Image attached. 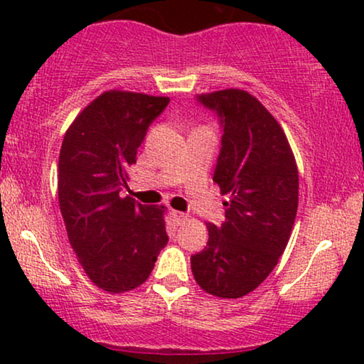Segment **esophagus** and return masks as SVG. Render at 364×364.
Segmentation results:
<instances>
[{"instance_id": "obj_1", "label": "esophagus", "mask_w": 364, "mask_h": 364, "mask_svg": "<svg viewBox=\"0 0 364 364\" xmlns=\"http://www.w3.org/2000/svg\"><path fill=\"white\" fill-rule=\"evenodd\" d=\"M172 220L176 222L177 225H182V223H186V222H187V213L173 210V212H172Z\"/></svg>"}]
</instances>
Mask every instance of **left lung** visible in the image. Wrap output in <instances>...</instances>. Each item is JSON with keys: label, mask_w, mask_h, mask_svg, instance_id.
<instances>
[{"label": "left lung", "mask_w": 364, "mask_h": 364, "mask_svg": "<svg viewBox=\"0 0 364 364\" xmlns=\"http://www.w3.org/2000/svg\"><path fill=\"white\" fill-rule=\"evenodd\" d=\"M197 102L220 122L213 182L228 200L225 222L207 223V247L192 255V273L210 295L240 298L285 252L298 208V168L280 124L252 94L225 89L200 94Z\"/></svg>", "instance_id": "obj_1"}]
</instances>
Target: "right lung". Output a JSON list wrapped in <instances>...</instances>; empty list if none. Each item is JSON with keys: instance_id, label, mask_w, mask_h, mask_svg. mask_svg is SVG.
Wrapping results in <instances>:
<instances>
[{"instance_id": "right-lung-1", "label": "right lung", "mask_w": 364, "mask_h": 364, "mask_svg": "<svg viewBox=\"0 0 364 364\" xmlns=\"http://www.w3.org/2000/svg\"><path fill=\"white\" fill-rule=\"evenodd\" d=\"M171 99L107 91L74 119L63 139L58 196L73 250L102 290L129 291L151 275L168 237L164 205L121 197L149 126Z\"/></svg>"}]
</instances>
